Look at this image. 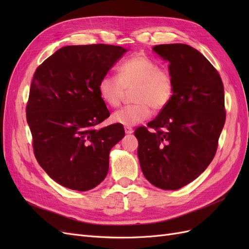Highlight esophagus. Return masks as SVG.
Here are the masks:
<instances>
[{"mask_svg":"<svg viewBox=\"0 0 249 249\" xmlns=\"http://www.w3.org/2000/svg\"><path fill=\"white\" fill-rule=\"evenodd\" d=\"M124 132H125V134H132L134 132V130L131 126H124Z\"/></svg>","mask_w":249,"mask_h":249,"instance_id":"esophagus-1","label":"esophagus"}]
</instances>
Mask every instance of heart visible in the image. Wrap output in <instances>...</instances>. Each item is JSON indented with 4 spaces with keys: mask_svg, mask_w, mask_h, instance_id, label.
Wrapping results in <instances>:
<instances>
[{
    "mask_svg": "<svg viewBox=\"0 0 249 249\" xmlns=\"http://www.w3.org/2000/svg\"><path fill=\"white\" fill-rule=\"evenodd\" d=\"M118 77L105 74L99 82L101 99L108 106H120L126 90L133 91L136 104L113 113L112 122L125 126L142 123L152 114V107L160 111L166 108L175 95V80L169 71L145 55L125 59L117 69Z\"/></svg>",
    "mask_w": 249,
    "mask_h": 249,
    "instance_id": "1",
    "label": "heart"
}]
</instances>
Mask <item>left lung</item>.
I'll return each mask as SVG.
<instances>
[{
  "label": "left lung",
  "instance_id": "obj_1",
  "mask_svg": "<svg viewBox=\"0 0 249 249\" xmlns=\"http://www.w3.org/2000/svg\"><path fill=\"white\" fill-rule=\"evenodd\" d=\"M169 62L175 95L147 126L135 131L141 170L163 190L179 189L212 162L225 123L224 90L219 73L197 50L184 43L155 46Z\"/></svg>",
  "mask_w": 249,
  "mask_h": 249
}]
</instances>
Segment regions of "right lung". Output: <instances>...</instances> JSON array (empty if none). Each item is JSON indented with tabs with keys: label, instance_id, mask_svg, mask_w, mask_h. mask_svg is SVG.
<instances>
[{
	"label": "right lung",
	"instance_id": "right-lung-1",
	"mask_svg": "<svg viewBox=\"0 0 249 249\" xmlns=\"http://www.w3.org/2000/svg\"><path fill=\"white\" fill-rule=\"evenodd\" d=\"M126 51L103 43L67 46L34 73L26 108L34 155L50 178L69 189L101 184L110 150L124 136L123 124L95 126L110 116L99 82Z\"/></svg>",
	"mask_w": 249,
	"mask_h": 249
}]
</instances>
